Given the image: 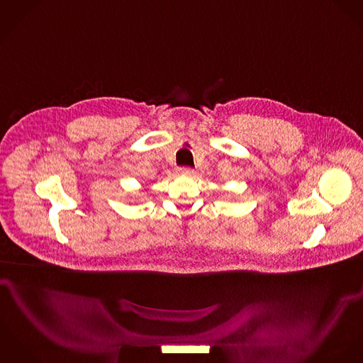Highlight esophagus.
Listing matches in <instances>:
<instances>
[{"instance_id": "obj_1", "label": "esophagus", "mask_w": 363, "mask_h": 363, "mask_svg": "<svg viewBox=\"0 0 363 363\" xmlns=\"http://www.w3.org/2000/svg\"><path fill=\"white\" fill-rule=\"evenodd\" d=\"M178 172L182 174V175H192L194 169L189 168V167H181V168H178Z\"/></svg>"}]
</instances>
